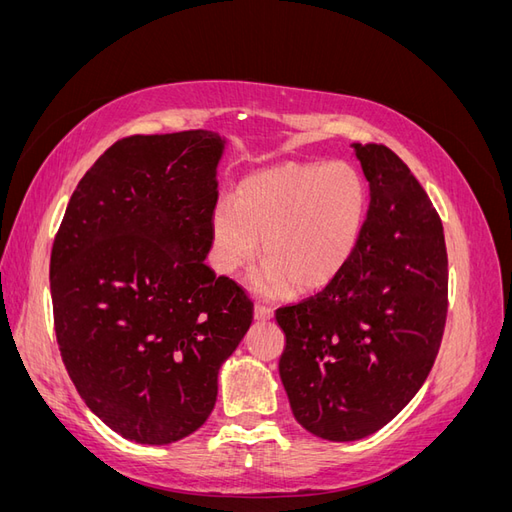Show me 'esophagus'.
I'll list each match as a JSON object with an SVG mask.
<instances>
[{"mask_svg": "<svg viewBox=\"0 0 512 512\" xmlns=\"http://www.w3.org/2000/svg\"><path fill=\"white\" fill-rule=\"evenodd\" d=\"M254 316H256V320H269L273 316V307H269L265 303H256Z\"/></svg>", "mask_w": 512, "mask_h": 512, "instance_id": "1", "label": "esophagus"}]
</instances>
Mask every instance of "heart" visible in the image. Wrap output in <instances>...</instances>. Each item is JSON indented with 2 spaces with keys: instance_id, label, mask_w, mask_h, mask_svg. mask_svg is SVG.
I'll return each mask as SVG.
<instances>
[{
  "instance_id": "heart-1",
  "label": "heart",
  "mask_w": 512,
  "mask_h": 512,
  "mask_svg": "<svg viewBox=\"0 0 512 512\" xmlns=\"http://www.w3.org/2000/svg\"><path fill=\"white\" fill-rule=\"evenodd\" d=\"M367 213L361 175L346 162H286L245 177L235 198L211 215L215 269L232 275L267 256L252 284L282 294L318 290L342 273L359 245Z\"/></svg>"
}]
</instances>
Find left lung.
Returning a JSON list of instances; mask_svg holds the SVG:
<instances>
[{"mask_svg": "<svg viewBox=\"0 0 512 512\" xmlns=\"http://www.w3.org/2000/svg\"><path fill=\"white\" fill-rule=\"evenodd\" d=\"M354 149L369 181L359 245L324 290L275 309L292 414L333 442L361 440L408 406L436 361L448 312L436 207L395 151Z\"/></svg>", "mask_w": 512, "mask_h": 512, "instance_id": "8db88e82", "label": "left lung"}]
</instances>
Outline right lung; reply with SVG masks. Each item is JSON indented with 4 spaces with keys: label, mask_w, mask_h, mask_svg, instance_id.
Segmentation results:
<instances>
[{
    "label": "right lung",
    "mask_w": 512,
    "mask_h": 512,
    "mask_svg": "<svg viewBox=\"0 0 512 512\" xmlns=\"http://www.w3.org/2000/svg\"><path fill=\"white\" fill-rule=\"evenodd\" d=\"M222 149L205 130L119 138L76 185L53 241L61 361L126 440L170 444L203 425L254 318L247 292L205 265Z\"/></svg>",
    "instance_id": "obj_1"
}]
</instances>
